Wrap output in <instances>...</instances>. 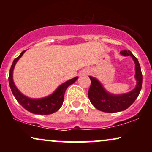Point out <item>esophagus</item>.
<instances>
[{
	"instance_id": "obj_1",
	"label": "esophagus",
	"mask_w": 152,
	"mask_h": 152,
	"mask_svg": "<svg viewBox=\"0 0 152 152\" xmlns=\"http://www.w3.org/2000/svg\"><path fill=\"white\" fill-rule=\"evenodd\" d=\"M84 73H85V74H88V71H85V72H84Z\"/></svg>"
}]
</instances>
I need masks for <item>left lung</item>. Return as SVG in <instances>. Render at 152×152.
Returning a JSON list of instances; mask_svg holds the SVG:
<instances>
[{
    "mask_svg": "<svg viewBox=\"0 0 152 152\" xmlns=\"http://www.w3.org/2000/svg\"><path fill=\"white\" fill-rule=\"evenodd\" d=\"M124 56L132 57L135 64V77L137 85L133 90L123 94H112L108 92L97 78L89 76L91 86L88 91V96L91 103L99 111L107 113H114L124 111L134 102L142 89V74L138 59L130 50L120 52Z\"/></svg>",
    "mask_w": 152,
    "mask_h": 152,
    "instance_id": "8db88e82",
    "label": "left lung"
}]
</instances>
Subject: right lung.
I'll list each match as a JSON object with an SVG mask.
<instances>
[{
  "mask_svg": "<svg viewBox=\"0 0 152 152\" xmlns=\"http://www.w3.org/2000/svg\"><path fill=\"white\" fill-rule=\"evenodd\" d=\"M26 50H23L16 58L14 59L11 67H10L8 81H9V85L12 93L19 104L24 109L33 114L40 115H48L53 114L61 107L64 100V94H65L66 88L70 85L73 84L78 79V77L76 76V77L64 82L55 90L53 93H52L48 96L44 97V98L31 99L26 96L17 88L14 82H13V69H14L15 64L19 59L21 58L23 54L25 53Z\"/></svg>",
  "mask_w": 152,
  "mask_h": 152,
  "instance_id": "1",
  "label": "right lung"
}]
</instances>
